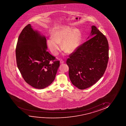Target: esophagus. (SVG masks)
<instances>
[{
    "mask_svg": "<svg viewBox=\"0 0 126 126\" xmlns=\"http://www.w3.org/2000/svg\"><path fill=\"white\" fill-rule=\"evenodd\" d=\"M60 63L61 64H63V63H64V61L62 59L60 61Z\"/></svg>",
    "mask_w": 126,
    "mask_h": 126,
    "instance_id": "1",
    "label": "esophagus"
}]
</instances>
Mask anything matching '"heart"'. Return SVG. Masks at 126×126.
<instances>
[{"label": "heart", "mask_w": 126, "mask_h": 126, "mask_svg": "<svg viewBox=\"0 0 126 126\" xmlns=\"http://www.w3.org/2000/svg\"><path fill=\"white\" fill-rule=\"evenodd\" d=\"M80 40V33L77 30L73 31L69 28L59 30L52 33L47 40V45L53 55H57L61 48L64 52L71 53L77 49Z\"/></svg>", "instance_id": "obj_1"}]
</instances>
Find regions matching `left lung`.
<instances>
[{
	"label": "left lung",
	"mask_w": 126,
	"mask_h": 126,
	"mask_svg": "<svg viewBox=\"0 0 126 126\" xmlns=\"http://www.w3.org/2000/svg\"><path fill=\"white\" fill-rule=\"evenodd\" d=\"M92 38L78 47L66 61L71 83L79 90L95 84L103 75L109 59V43L106 36L92 26Z\"/></svg>",
	"instance_id": "1"
}]
</instances>
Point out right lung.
Returning a JSON list of instances; mask_svg holds the SVG:
<instances>
[{
	"label": "right lung",
	"instance_id": "add662e5",
	"mask_svg": "<svg viewBox=\"0 0 126 126\" xmlns=\"http://www.w3.org/2000/svg\"><path fill=\"white\" fill-rule=\"evenodd\" d=\"M47 40L28 24L19 35L16 48L17 67L26 83L38 89L54 81L59 61L47 51ZM53 63L51 64L50 61Z\"/></svg>",
	"mask_w": 126,
	"mask_h": 126
}]
</instances>
